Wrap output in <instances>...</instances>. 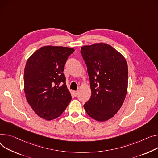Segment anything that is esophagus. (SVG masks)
Listing matches in <instances>:
<instances>
[{
	"label": "esophagus",
	"mask_w": 158,
	"mask_h": 158,
	"mask_svg": "<svg viewBox=\"0 0 158 158\" xmlns=\"http://www.w3.org/2000/svg\"><path fill=\"white\" fill-rule=\"evenodd\" d=\"M78 93H79L78 91H73V94H74V96H75V97H77V96L78 95Z\"/></svg>",
	"instance_id": "obj_1"
}]
</instances>
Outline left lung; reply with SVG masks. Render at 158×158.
<instances>
[{"mask_svg":"<svg viewBox=\"0 0 158 158\" xmlns=\"http://www.w3.org/2000/svg\"><path fill=\"white\" fill-rule=\"evenodd\" d=\"M91 96L84 107L98 121L109 120L121 107L128 89V69L123 56L111 46L97 43L81 48Z\"/></svg>","mask_w":158,"mask_h":158,"instance_id":"obj_1","label":"left lung"}]
</instances>
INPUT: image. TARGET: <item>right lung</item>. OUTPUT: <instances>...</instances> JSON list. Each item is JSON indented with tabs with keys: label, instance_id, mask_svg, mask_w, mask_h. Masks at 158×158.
Listing matches in <instances>:
<instances>
[{
	"label": "right lung",
	"instance_id": "obj_1",
	"mask_svg": "<svg viewBox=\"0 0 158 158\" xmlns=\"http://www.w3.org/2000/svg\"><path fill=\"white\" fill-rule=\"evenodd\" d=\"M74 49L44 46L28 59L24 70V91L31 109L46 120L64 112L72 97L64 73L68 57Z\"/></svg>",
	"mask_w": 158,
	"mask_h": 158
}]
</instances>
